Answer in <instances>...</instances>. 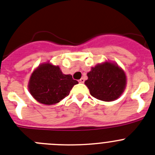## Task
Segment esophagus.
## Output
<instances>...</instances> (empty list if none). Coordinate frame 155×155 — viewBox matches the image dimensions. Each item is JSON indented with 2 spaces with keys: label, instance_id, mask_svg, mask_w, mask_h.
I'll return each mask as SVG.
<instances>
[{
  "label": "esophagus",
  "instance_id": "34e87169",
  "mask_svg": "<svg viewBox=\"0 0 155 155\" xmlns=\"http://www.w3.org/2000/svg\"><path fill=\"white\" fill-rule=\"evenodd\" d=\"M78 82H79V83H84V78H81L80 80L78 81Z\"/></svg>",
  "mask_w": 155,
  "mask_h": 155
}]
</instances>
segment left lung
<instances>
[{
	"instance_id": "1",
	"label": "left lung",
	"mask_w": 155,
	"mask_h": 155,
	"mask_svg": "<svg viewBox=\"0 0 155 155\" xmlns=\"http://www.w3.org/2000/svg\"><path fill=\"white\" fill-rule=\"evenodd\" d=\"M84 81L91 96L104 102L117 99L127 84L125 72L117 64L105 62L91 68Z\"/></svg>"
}]
</instances>
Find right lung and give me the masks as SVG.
<instances>
[{
	"label": "right lung",
	"mask_w": 155,
	"mask_h": 155,
	"mask_svg": "<svg viewBox=\"0 0 155 155\" xmlns=\"http://www.w3.org/2000/svg\"><path fill=\"white\" fill-rule=\"evenodd\" d=\"M78 84L70 74H64L59 66L50 63L39 65L31 74L28 87L36 101L45 105L58 103Z\"/></svg>",
	"instance_id": "right-lung-1"
}]
</instances>
